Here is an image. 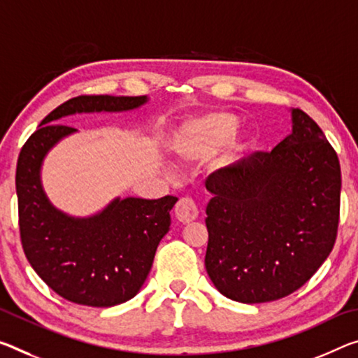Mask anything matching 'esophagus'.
I'll return each mask as SVG.
<instances>
[{
	"label": "esophagus",
	"instance_id": "obj_1",
	"mask_svg": "<svg viewBox=\"0 0 358 358\" xmlns=\"http://www.w3.org/2000/svg\"><path fill=\"white\" fill-rule=\"evenodd\" d=\"M197 215H199V210L196 207V202L189 197H181L175 206V217L181 223H189L197 218Z\"/></svg>",
	"mask_w": 358,
	"mask_h": 358
}]
</instances>
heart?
I'll list each match as a JSON object with an SVG mask.
<instances>
[{
	"label": "heart",
	"instance_id": "heart-1",
	"mask_svg": "<svg viewBox=\"0 0 358 358\" xmlns=\"http://www.w3.org/2000/svg\"><path fill=\"white\" fill-rule=\"evenodd\" d=\"M236 124V116L229 113H208L191 119L175 135L173 150L188 162L202 161L217 151V164L226 166L242 151V140L234 132Z\"/></svg>",
	"mask_w": 358,
	"mask_h": 358
}]
</instances>
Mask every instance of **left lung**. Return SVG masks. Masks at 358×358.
I'll use <instances>...</instances> for the list:
<instances>
[{
	"label": "left lung",
	"instance_id": "obj_1",
	"mask_svg": "<svg viewBox=\"0 0 358 358\" xmlns=\"http://www.w3.org/2000/svg\"><path fill=\"white\" fill-rule=\"evenodd\" d=\"M271 152L221 169L206 181V269L221 294L255 304L301 288L338 236L341 166L325 134L303 110Z\"/></svg>",
	"mask_w": 358,
	"mask_h": 358
}]
</instances>
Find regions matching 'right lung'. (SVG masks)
Returning a JSON list of instances; mask_svg holds the SVG:
<instances>
[{
  "mask_svg": "<svg viewBox=\"0 0 358 358\" xmlns=\"http://www.w3.org/2000/svg\"><path fill=\"white\" fill-rule=\"evenodd\" d=\"M145 101V95H79L50 111L22 146L15 170L22 248L48 287L71 303L110 308L134 298L150 274L178 199H115L95 217L71 218L44 194L41 162L57 141L76 130L57 122L60 117L134 110Z\"/></svg>",
  "mask_w": 358,
  "mask_h": 358,
  "instance_id": "obj_1",
  "label": "right lung"
}]
</instances>
